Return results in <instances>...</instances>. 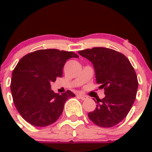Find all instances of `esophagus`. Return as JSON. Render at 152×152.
I'll return each instance as SVG.
<instances>
[{
    "label": "esophagus",
    "mask_w": 152,
    "mask_h": 152,
    "mask_svg": "<svg viewBox=\"0 0 152 152\" xmlns=\"http://www.w3.org/2000/svg\"><path fill=\"white\" fill-rule=\"evenodd\" d=\"M77 96H79V97L80 98V99H82V100H87V99H88V97H87V96H85V95H83V94H81V93L78 94Z\"/></svg>",
    "instance_id": "34e87169"
}]
</instances>
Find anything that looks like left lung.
<instances>
[{
	"label": "left lung",
	"instance_id": "8db88e82",
	"mask_svg": "<svg viewBox=\"0 0 152 152\" xmlns=\"http://www.w3.org/2000/svg\"><path fill=\"white\" fill-rule=\"evenodd\" d=\"M79 54L92 62L99 88L105 97L97 101L88 117L99 126L113 127L124 120L131 110L138 82L134 69L122 53L107 48L79 50Z\"/></svg>",
	"mask_w": 152,
	"mask_h": 152
}]
</instances>
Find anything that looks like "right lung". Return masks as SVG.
I'll return each instance as SVG.
<instances>
[{
  "label": "right lung",
  "mask_w": 152,
  "mask_h": 152,
  "mask_svg": "<svg viewBox=\"0 0 152 152\" xmlns=\"http://www.w3.org/2000/svg\"><path fill=\"white\" fill-rule=\"evenodd\" d=\"M72 51L42 49L24 56L12 72L11 92L17 110L34 126H47L62 115L64 105L74 93L61 95L51 90L50 84L62 77L65 62L78 58Z\"/></svg>",
  "instance_id": "obj_1"
}]
</instances>
